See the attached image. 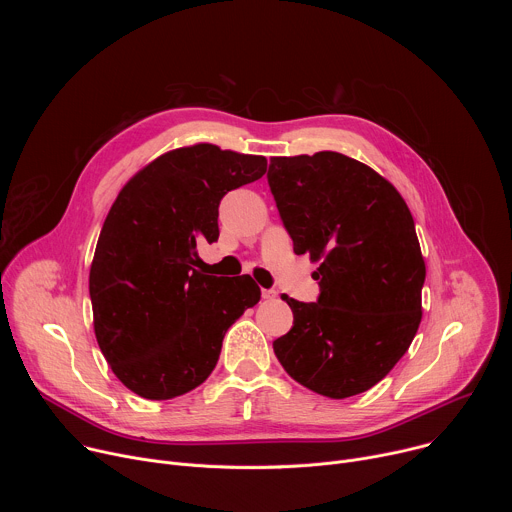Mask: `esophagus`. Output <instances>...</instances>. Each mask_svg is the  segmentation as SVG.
<instances>
[{
    "instance_id": "34e87169",
    "label": "esophagus",
    "mask_w": 512,
    "mask_h": 512,
    "mask_svg": "<svg viewBox=\"0 0 512 512\" xmlns=\"http://www.w3.org/2000/svg\"><path fill=\"white\" fill-rule=\"evenodd\" d=\"M261 296H263V300H275L277 298V291L275 289H263Z\"/></svg>"
}]
</instances>
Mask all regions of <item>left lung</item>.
<instances>
[{
    "instance_id": "8db88e82",
    "label": "left lung",
    "mask_w": 512,
    "mask_h": 512,
    "mask_svg": "<svg viewBox=\"0 0 512 512\" xmlns=\"http://www.w3.org/2000/svg\"><path fill=\"white\" fill-rule=\"evenodd\" d=\"M267 180L294 251L320 263L318 302L283 296L294 326L275 356L324 397L369 391L421 322L425 261L411 210L389 180L338 152L271 158Z\"/></svg>"
}]
</instances>
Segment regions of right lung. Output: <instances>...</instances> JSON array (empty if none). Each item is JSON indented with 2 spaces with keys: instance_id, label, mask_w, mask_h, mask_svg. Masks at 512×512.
I'll return each instance as SVG.
<instances>
[{
  "instance_id": "1",
  "label": "right lung",
  "mask_w": 512,
  "mask_h": 512,
  "mask_svg": "<svg viewBox=\"0 0 512 512\" xmlns=\"http://www.w3.org/2000/svg\"><path fill=\"white\" fill-rule=\"evenodd\" d=\"M267 170L263 156L194 143L143 166L117 194L89 273L93 326L115 377L166 401L202 385L229 326L261 300L251 275L196 269L218 239V204Z\"/></svg>"
}]
</instances>
